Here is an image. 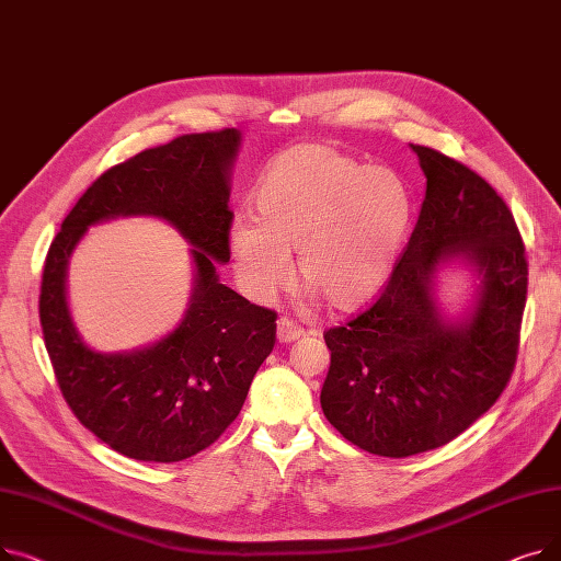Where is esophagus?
Wrapping results in <instances>:
<instances>
[{"label":"esophagus","instance_id":"34e87169","mask_svg":"<svg viewBox=\"0 0 561 561\" xmlns=\"http://www.w3.org/2000/svg\"><path fill=\"white\" fill-rule=\"evenodd\" d=\"M302 334H305V330L298 325V322H293L288 318L277 320V341L279 343H293V341H298Z\"/></svg>","mask_w":561,"mask_h":561}]
</instances>
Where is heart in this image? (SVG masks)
<instances>
[{"instance_id": "b5f03b06", "label": "heart", "mask_w": 561, "mask_h": 561, "mask_svg": "<svg viewBox=\"0 0 561 561\" xmlns=\"http://www.w3.org/2000/svg\"><path fill=\"white\" fill-rule=\"evenodd\" d=\"M254 222L229 229L233 275L248 298L290 282L288 254L311 298L336 311L368 307L389 284L411 222V195L387 168H366L322 145H298L263 172Z\"/></svg>"}]
</instances>
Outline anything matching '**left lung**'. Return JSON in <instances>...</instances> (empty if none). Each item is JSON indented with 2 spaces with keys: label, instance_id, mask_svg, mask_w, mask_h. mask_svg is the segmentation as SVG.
<instances>
[{
  "label": "left lung",
  "instance_id": "obj_1",
  "mask_svg": "<svg viewBox=\"0 0 561 561\" xmlns=\"http://www.w3.org/2000/svg\"><path fill=\"white\" fill-rule=\"evenodd\" d=\"M425 174L419 222L379 300L325 334V419L379 457L450 444L505 391L516 362L527 261L512 211L480 174L409 145ZM448 267L471 273L457 317L437 298Z\"/></svg>",
  "mask_w": 561,
  "mask_h": 561
}]
</instances>
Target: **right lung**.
Here are the masks:
<instances>
[{
	"mask_svg": "<svg viewBox=\"0 0 561 561\" xmlns=\"http://www.w3.org/2000/svg\"><path fill=\"white\" fill-rule=\"evenodd\" d=\"M241 131L188 134L106 170L49 245L41 325L58 387L85 430L129 459L172 463L209 448L239 416L275 345L277 313L220 282L229 261L231 168ZM117 217H157L192 245L194 288L183 320L161 340L100 353L67 305L69 256L87 229Z\"/></svg>",
	"mask_w": 561,
	"mask_h": 561,
	"instance_id": "obj_1",
	"label": "right lung"
}]
</instances>
